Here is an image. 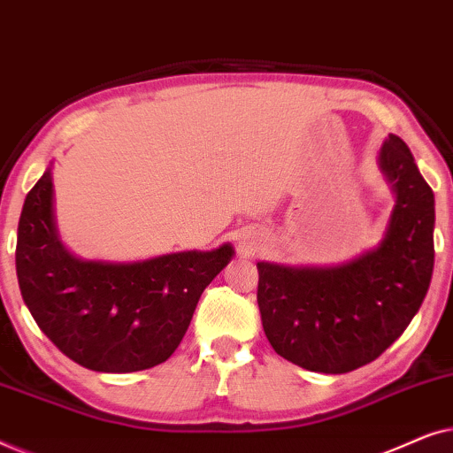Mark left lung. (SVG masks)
<instances>
[{
	"label": "left lung",
	"instance_id": "obj_1",
	"mask_svg": "<svg viewBox=\"0 0 453 453\" xmlns=\"http://www.w3.org/2000/svg\"><path fill=\"white\" fill-rule=\"evenodd\" d=\"M380 165L395 191L386 239L338 268L257 264V305L272 349L318 373H349L402 336L429 290L435 196L398 135Z\"/></svg>",
	"mask_w": 453,
	"mask_h": 453
}]
</instances>
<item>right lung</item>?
Instances as JSON below:
<instances>
[{
	"mask_svg": "<svg viewBox=\"0 0 453 453\" xmlns=\"http://www.w3.org/2000/svg\"><path fill=\"white\" fill-rule=\"evenodd\" d=\"M231 257L233 247L222 245L135 264L76 259L55 231L51 169L28 191L18 222L16 274L30 315L65 357L103 373L165 363Z\"/></svg>",
	"mask_w": 453,
	"mask_h": 453,
	"instance_id": "right-lung-1",
	"label": "right lung"
}]
</instances>
